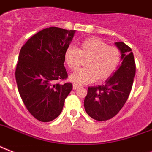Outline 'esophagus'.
<instances>
[{
  "instance_id": "esophagus-1",
  "label": "esophagus",
  "mask_w": 152,
  "mask_h": 152,
  "mask_svg": "<svg viewBox=\"0 0 152 152\" xmlns=\"http://www.w3.org/2000/svg\"><path fill=\"white\" fill-rule=\"evenodd\" d=\"M79 88V86H77V85H75L74 84L73 85V89H77Z\"/></svg>"
}]
</instances>
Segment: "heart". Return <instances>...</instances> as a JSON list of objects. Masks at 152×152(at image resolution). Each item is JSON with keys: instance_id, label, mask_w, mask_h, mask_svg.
Returning <instances> with one entry per match:
<instances>
[{"instance_id": "heart-1", "label": "heart", "mask_w": 152, "mask_h": 152, "mask_svg": "<svg viewBox=\"0 0 152 152\" xmlns=\"http://www.w3.org/2000/svg\"><path fill=\"white\" fill-rule=\"evenodd\" d=\"M121 58V52L117 47L109 46L104 39L97 37L85 39L77 49L69 47L64 53L66 65L71 70H77L82 59H86V67L70 76V81L79 86L92 83L97 79H109L120 65Z\"/></svg>"}]
</instances>
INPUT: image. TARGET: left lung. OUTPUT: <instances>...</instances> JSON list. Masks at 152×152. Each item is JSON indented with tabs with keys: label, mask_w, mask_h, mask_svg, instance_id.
<instances>
[{
	"label": "left lung",
	"mask_w": 152,
	"mask_h": 152,
	"mask_svg": "<svg viewBox=\"0 0 152 152\" xmlns=\"http://www.w3.org/2000/svg\"><path fill=\"white\" fill-rule=\"evenodd\" d=\"M121 52L122 63L104 85L89 87L84 100L86 112L96 121L113 118L129 98L136 75L133 53L123 42L115 43Z\"/></svg>",
	"instance_id": "obj_1"
}]
</instances>
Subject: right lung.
Masks as SVG:
<instances>
[{
  "label": "right lung",
  "mask_w": 152,
  "mask_h": 152,
  "mask_svg": "<svg viewBox=\"0 0 152 152\" xmlns=\"http://www.w3.org/2000/svg\"><path fill=\"white\" fill-rule=\"evenodd\" d=\"M75 30L50 27L41 30L21 48L16 69V80L21 99L38 121L49 122L59 116L64 102L72 90L66 79L64 53Z\"/></svg>",
  "instance_id": "add662e5"
}]
</instances>
